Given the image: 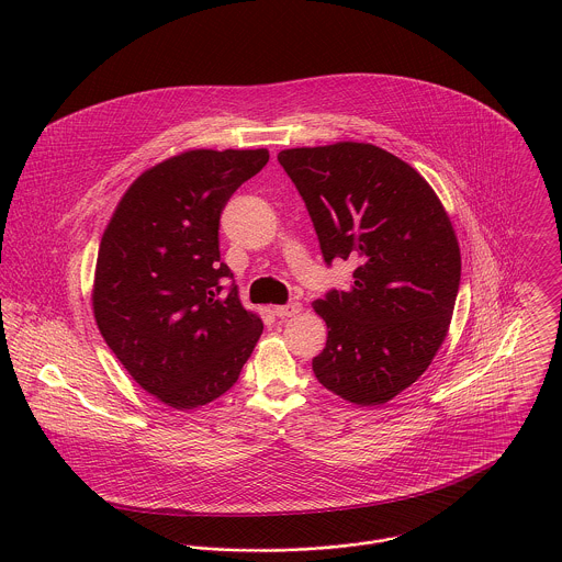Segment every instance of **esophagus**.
<instances>
[{
	"label": "esophagus",
	"mask_w": 562,
	"mask_h": 562,
	"mask_svg": "<svg viewBox=\"0 0 562 562\" xmlns=\"http://www.w3.org/2000/svg\"><path fill=\"white\" fill-rule=\"evenodd\" d=\"M300 311H302L300 302H289V304H284V306H276V308H273V315H276V317H280V319H284V317H293V315H297Z\"/></svg>",
	"instance_id": "34e87169"
}]
</instances>
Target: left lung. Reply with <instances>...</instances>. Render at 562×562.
Here are the masks:
<instances>
[{"mask_svg": "<svg viewBox=\"0 0 562 562\" xmlns=\"http://www.w3.org/2000/svg\"><path fill=\"white\" fill-rule=\"evenodd\" d=\"M278 161L324 262H357L348 291L313 302L328 326L313 372L350 403L383 405L418 381L447 337L462 273L453 225L431 186L379 146L289 148Z\"/></svg>", "mask_w": 562, "mask_h": 562, "instance_id": "obj_1", "label": "left lung"}]
</instances>
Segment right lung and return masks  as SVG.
<instances>
[{
    "instance_id": "add662e5",
    "label": "right lung",
    "mask_w": 562,
    "mask_h": 562,
    "mask_svg": "<svg viewBox=\"0 0 562 562\" xmlns=\"http://www.w3.org/2000/svg\"><path fill=\"white\" fill-rule=\"evenodd\" d=\"M269 150H188L122 196L95 262L93 315L126 372L175 409L225 394L262 335L221 262L218 227L229 196Z\"/></svg>"
}]
</instances>
